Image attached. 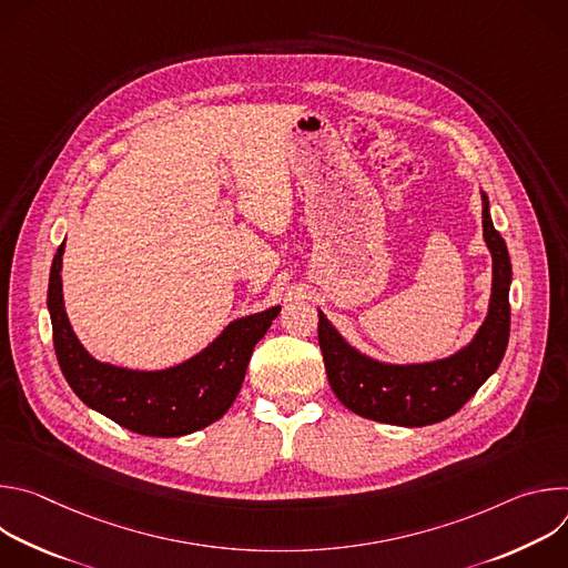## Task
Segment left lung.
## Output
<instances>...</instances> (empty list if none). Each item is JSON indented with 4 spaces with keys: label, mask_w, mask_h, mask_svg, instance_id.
Instances as JSON below:
<instances>
[{
    "label": "left lung",
    "mask_w": 568,
    "mask_h": 568,
    "mask_svg": "<svg viewBox=\"0 0 568 568\" xmlns=\"http://www.w3.org/2000/svg\"><path fill=\"white\" fill-rule=\"evenodd\" d=\"M483 237L493 252V296L483 326L467 348L429 364L390 366L368 359L348 346L318 312V346L328 382L353 414L399 425L425 427L454 416L501 364L510 337L513 267L501 233L490 220L483 195Z\"/></svg>",
    "instance_id": "1"
}]
</instances>
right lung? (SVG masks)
Here are the masks:
<instances>
[{
    "mask_svg": "<svg viewBox=\"0 0 568 568\" xmlns=\"http://www.w3.org/2000/svg\"><path fill=\"white\" fill-rule=\"evenodd\" d=\"M62 252L49 274V314L60 371L88 407L116 425L156 438L186 436L220 420L233 404L254 346L265 337L281 307L237 318L193 359L166 371H128L97 362L75 339L62 305Z\"/></svg>",
    "mask_w": 568,
    "mask_h": 568,
    "instance_id": "1",
    "label": "right lung"
}]
</instances>
